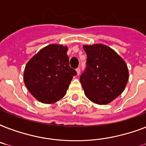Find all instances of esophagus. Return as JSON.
Listing matches in <instances>:
<instances>
[{
	"instance_id": "1",
	"label": "esophagus",
	"mask_w": 146,
	"mask_h": 146,
	"mask_svg": "<svg viewBox=\"0 0 146 146\" xmlns=\"http://www.w3.org/2000/svg\"><path fill=\"white\" fill-rule=\"evenodd\" d=\"M76 73H77V75H78V76L80 75V68H79V67H78V68L76 69Z\"/></svg>"
}]
</instances>
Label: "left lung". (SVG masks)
<instances>
[{"mask_svg":"<svg viewBox=\"0 0 146 146\" xmlns=\"http://www.w3.org/2000/svg\"><path fill=\"white\" fill-rule=\"evenodd\" d=\"M86 66L80 76L85 95L94 103L106 104L124 90L129 79L125 61L111 49L102 44L84 45Z\"/></svg>","mask_w":146,"mask_h":146,"instance_id":"1","label":"left lung"}]
</instances>
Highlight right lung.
I'll list each match as a JSON object with an SVG mask.
<instances>
[{"label":"right lung","mask_w":146,"mask_h":146,"mask_svg":"<svg viewBox=\"0 0 146 146\" xmlns=\"http://www.w3.org/2000/svg\"><path fill=\"white\" fill-rule=\"evenodd\" d=\"M67 47L50 44L38 51L26 64L24 82L39 102L51 104L66 95L76 71L70 66Z\"/></svg>","instance_id":"add662e5"}]
</instances>
